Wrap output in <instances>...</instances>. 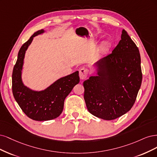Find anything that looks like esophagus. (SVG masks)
<instances>
[{"mask_svg": "<svg viewBox=\"0 0 157 157\" xmlns=\"http://www.w3.org/2000/svg\"><path fill=\"white\" fill-rule=\"evenodd\" d=\"M89 70L87 68H82L79 70V78L81 79H85L87 77Z\"/></svg>", "mask_w": 157, "mask_h": 157, "instance_id": "34e87169", "label": "esophagus"}]
</instances>
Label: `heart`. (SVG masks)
I'll return each mask as SVG.
<instances>
[{"label":"heart","mask_w":157,"mask_h":157,"mask_svg":"<svg viewBox=\"0 0 157 157\" xmlns=\"http://www.w3.org/2000/svg\"><path fill=\"white\" fill-rule=\"evenodd\" d=\"M108 46H109V43L105 42V43H104V44L102 45V47H101V50H102V52H104L105 50L106 49V48H107Z\"/></svg>","instance_id":"b5f03b06"}]
</instances>
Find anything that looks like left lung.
I'll use <instances>...</instances> for the list:
<instances>
[{
	"mask_svg": "<svg viewBox=\"0 0 157 157\" xmlns=\"http://www.w3.org/2000/svg\"><path fill=\"white\" fill-rule=\"evenodd\" d=\"M112 53L95 65L97 76L83 82L89 112L104 120H113L133 106L141 87L142 73L139 49L125 30Z\"/></svg>",
	"mask_w": 157,
	"mask_h": 157,
	"instance_id": "left-lung-1",
	"label": "left lung"
}]
</instances>
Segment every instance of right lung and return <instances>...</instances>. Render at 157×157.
Instances as JSON below:
<instances>
[{
	"instance_id": "1",
	"label": "right lung",
	"mask_w": 157,
	"mask_h": 157,
	"mask_svg": "<svg viewBox=\"0 0 157 157\" xmlns=\"http://www.w3.org/2000/svg\"><path fill=\"white\" fill-rule=\"evenodd\" d=\"M44 32L34 33L20 48L12 72V93L15 100L27 117L34 121H49L61 114L66 97L79 82V72L59 79L42 91H34L25 86L21 79V70L25 52L33 38Z\"/></svg>"
}]
</instances>
